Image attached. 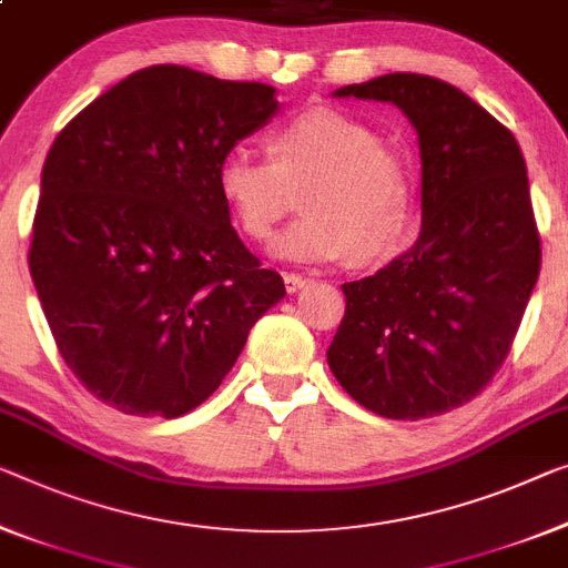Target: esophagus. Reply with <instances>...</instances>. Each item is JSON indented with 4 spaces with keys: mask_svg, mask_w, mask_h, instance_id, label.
Masks as SVG:
<instances>
[{
    "mask_svg": "<svg viewBox=\"0 0 568 568\" xmlns=\"http://www.w3.org/2000/svg\"><path fill=\"white\" fill-rule=\"evenodd\" d=\"M307 282H310V278H304L300 274H284V286H286V292H290V294L300 292Z\"/></svg>",
    "mask_w": 568,
    "mask_h": 568,
    "instance_id": "34e87169",
    "label": "esophagus"
}]
</instances>
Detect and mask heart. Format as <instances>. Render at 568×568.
I'll return each instance as SVG.
<instances>
[{
    "instance_id": "1",
    "label": "heart",
    "mask_w": 568,
    "mask_h": 568,
    "mask_svg": "<svg viewBox=\"0 0 568 568\" xmlns=\"http://www.w3.org/2000/svg\"><path fill=\"white\" fill-rule=\"evenodd\" d=\"M266 156L229 152L217 164V193L251 241H272L300 192L304 217L278 239L282 258L375 261L404 241L412 162L373 126L335 109L304 111L266 134Z\"/></svg>"
}]
</instances>
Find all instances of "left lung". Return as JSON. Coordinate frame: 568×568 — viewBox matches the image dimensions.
Masks as SVG:
<instances>
[{"label":"left lung","instance_id":"obj_1","mask_svg":"<svg viewBox=\"0 0 568 568\" xmlns=\"http://www.w3.org/2000/svg\"><path fill=\"white\" fill-rule=\"evenodd\" d=\"M335 95L390 101L416 126L422 231L388 266L343 284L329 371L378 416L447 414L500 371L536 286L526 160L508 126L439 78L388 73Z\"/></svg>","mask_w":568,"mask_h":568}]
</instances>
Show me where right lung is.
<instances>
[{
    "mask_svg": "<svg viewBox=\"0 0 568 568\" xmlns=\"http://www.w3.org/2000/svg\"><path fill=\"white\" fill-rule=\"evenodd\" d=\"M276 106L266 83L152 65L52 142L30 274L58 353L116 412H193L286 294L217 193V164Z\"/></svg>",
    "mask_w": 568,
    "mask_h": 568,
    "instance_id": "add662e5",
    "label": "right lung"
}]
</instances>
